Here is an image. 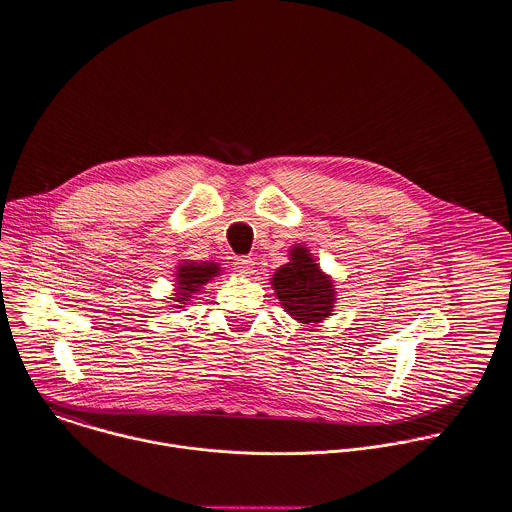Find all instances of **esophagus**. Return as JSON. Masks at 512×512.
Here are the masks:
<instances>
[{
    "instance_id": "1",
    "label": "esophagus",
    "mask_w": 512,
    "mask_h": 512,
    "mask_svg": "<svg viewBox=\"0 0 512 512\" xmlns=\"http://www.w3.org/2000/svg\"><path fill=\"white\" fill-rule=\"evenodd\" d=\"M253 265H255V263H253V259H249V257H239V259H235L237 273L243 275V277H251V275L255 273V267H253Z\"/></svg>"
}]
</instances>
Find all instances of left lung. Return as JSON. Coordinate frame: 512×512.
Returning a JSON list of instances; mask_svg holds the SVG:
<instances>
[{
	"label": "left lung",
	"instance_id": "left-lung-1",
	"mask_svg": "<svg viewBox=\"0 0 512 512\" xmlns=\"http://www.w3.org/2000/svg\"><path fill=\"white\" fill-rule=\"evenodd\" d=\"M289 253L291 261L279 267L271 279L273 291L295 320L318 324L334 308V283L320 271L305 245H295Z\"/></svg>",
	"mask_w": 512,
	"mask_h": 512
}]
</instances>
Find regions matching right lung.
I'll list each match as a JSON object with an SVG mask.
<instances>
[{
  "label": "right lung",
  "instance_id": "right-lung-1",
  "mask_svg": "<svg viewBox=\"0 0 512 512\" xmlns=\"http://www.w3.org/2000/svg\"><path fill=\"white\" fill-rule=\"evenodd\" d=\"M219 275V265L217 263H196V261H184L178 265V271H176V283H178V289H176V297L174 301L178 303L176 307L182 308V305H186L188 299H192L194 293H198L205 283H209L213 277Z\"/></svg>",
  "mask_w": 512,
  "mask_h": 512
}]
</instances>
